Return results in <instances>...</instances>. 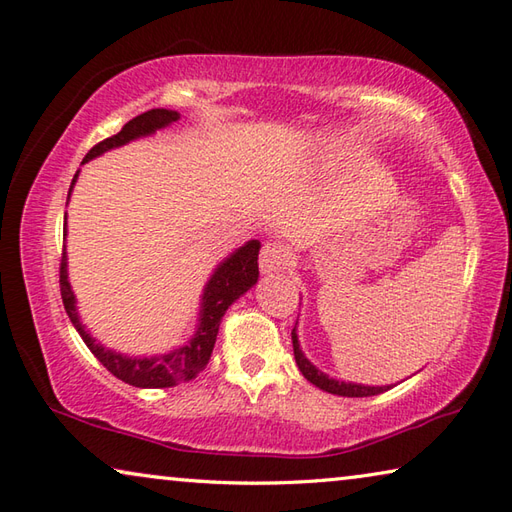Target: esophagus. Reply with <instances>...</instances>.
Wrapping results in <instances>:
<instances>
[{
  "label": "esophagus",
  "instance_id": "obj_1",
  "mask_svg": "<svg viewBox=\"0 0 512 512\" xmlns=\"http://www.w3.org/2000/svg\"><path fill=\"white\" fill-rule=\"evenodd\" d=\"M288 259H290V253L282 242H268L262 248V255H259V268H262L264 275L273 277L277 273H282V270L288 266Z\"/></svg>",
  "mask_w": 512,
  "mask_h": 512
}]
</instances>
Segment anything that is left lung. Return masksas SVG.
<instances>
[{
  "mask_svg": "<svg viewBox=\"0 0 512 512\" xmlns=\"http://www.w3.org/2000/svg\"><path fill=\"white\" fill-rule=\"evenodd\" d=\"M293 353H295V362L302 370V375L308 379L310 384L326 390V393L333 395H342V397H373L379 393H386L393 386H366V384H355V382H339V379L328 377L326 373H322L317 366H313V362H308V357L302 353L299 348V337H297V324L293 328Z\"/></svg>",
  "mask_w": 512,
  "mask_h": 512,
  "instance_id": "1",
  "label": "left lung"
}]
</instances>
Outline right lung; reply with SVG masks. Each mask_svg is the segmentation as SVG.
<instances>
[{
  "instance_id": "obj_1",
  "label": "right lung",
  "mask_w": 512,
  "mask_h": 512,
  "mask_svg": "<svg viewBox=\"0 0 512 512\" xmlns=\"http://www.w3.org/2000/svg\"><path fill=\"white\" fill-rule=\"evenodd\" d=\"M177 119H179L177 110L150 108V110H146V113L137 115L135 119H130V122L124 124V128L119 130L117 135L108 137V139H104V142H99L97 146L90 148L82 164L108 153V150L126 146L128 142H133V139L155 135L157 130L175 124ZM77 177H79V170L73 177V184H70L68 199H70V193H73ZM68 199H66V204H68ZM259 248H262V244H259L257 239H250V242L239 246L235 253H230L224 262L213 270V275H210V279L204 286L195 335L190 337L184 346L170 350V353H166V355L130 357V355L117 353V350H110V348L102 346L93 335L88 333L86 326L79 322V313L75 306L77 304L75 293L68 282L66 246L62 253V264H59V288H62V302H64L70 322H73L79 337L84 339V344L88 346L90 353H93L117 379H122V382L130 384V386H137V388H170V386H177L179 382L195 379L206 368L210 353H213V348H215L219 324H222V317L228 310V306L237 302L239 297L248 293V290L257 284Z\"/></svg>"
}]
</instances>
